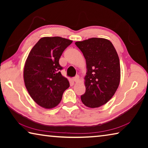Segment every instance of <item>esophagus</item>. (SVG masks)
<instances>
[{
  "mask_svg": "<svg viewBox=\"0 0 148 148\" xmlns=\"http://www.w3.org/2000/svg\"><path fill=\"white\" fill-rule=\"evenodd\" d=\"M73 80H74V82H79V76H78V75H76V76H75L74 77H73Z\"/></svg>",
  "mask_w": 148,
  "mask_h": 148,
  "instance_id": "34e87169",
  "label": "esophagus"
}]
</instances>
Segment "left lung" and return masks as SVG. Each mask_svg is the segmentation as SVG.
Masks as SVG:
<instances>
[{
  "label": "left lung",
  "instance_id": "obj_1",
  "mask_svg": "<svg viewBox=\"0 0 148 148\" xmlns=\"http://www.w3.org/2000/svg\"><path fill=\"white\" fill-rule=\"evenodd\" d=\"M75 44L81 50L87 65L86 92L81 96L83 104L91 108L108 102L117 89L121 70L118 55L110 40L91 38Z\"/></svg>",
  "mask_w": 148,
  "mask_h": 148
}]
</instances>
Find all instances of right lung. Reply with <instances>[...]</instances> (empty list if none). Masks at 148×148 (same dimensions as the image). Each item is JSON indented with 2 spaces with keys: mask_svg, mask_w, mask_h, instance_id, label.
Masks as SVG:
<instances>
[{
  "mask_svg": "<svg viewBox=\"0 0 148 148\" xmlns=\"http://www.w3.org/2000/svg\"><path fill=\"white\" fill-rule=\"evenodd\" d=\"M72 40L59 36L43 37L30 51L25 64L23 78L30 96L39 106L49 109L61 102L70 84L62 76L59 61Z\"/></svg>",
  "mask_w": 148,
  "mask_h": 148,
  "instance_id": "right-lung-1",
  "label": "right lung"
}]
</instances>
